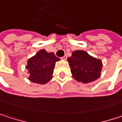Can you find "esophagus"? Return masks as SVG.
Here are the masks:
<instances>
[{
    "label": "esophagus",
    "mask_w": 122,
    "mask_h": 122,
    "mask_svg": "<svg viewBox=\"0 0 122 122\" xmlns=\"http://www.w3.org/2000/svg\"><path fill=\"white\" fill-rule=\"evenodd\" d=\"M61 59L62 60H66L67 59V56L66 55H64L63 57H61Z\"/></svg>",
    "instance_id": "obj_1"
}]
</instances>
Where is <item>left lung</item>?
I'll list each match as a JSON object with an SVG mask.
<instances>
[{"label": "left lung", "instance_id": "obj_1", "mask_svg": "<svg viewBox=\"0 0 122 122\" xmlns=\"http://www.w3.org/2000/svg\"><path fill=\"white\" fill-rule=\"evenodd\" d=\"M67 61L71 67L73 77L78 82L90 83L101 76L102 61L91 56L85 51H73L72 56L68 57Z\"/></svg>", "mask_w": 122, "mask_h": 122}]
</instances>
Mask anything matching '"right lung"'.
Returning <instances> with one entry per match:
<instances>
[{"mask_svg": "<svg viewBox=\"0 0 122 122\" xmlns=\"http://www.w3.org/2000/svg\"><path fill=\"white\" fill-rule=\"evenodd\" d=\"M60 59L52 52L41 49L27 61L26 68L30 73L29 80L39 84H46L51 78L55 63Z\"/></svg>", "mask_w": 122, "mask_h": 122, "instance_id": "1", "label": "right lung"}]
</instances>
